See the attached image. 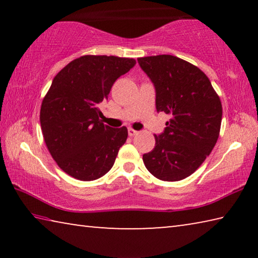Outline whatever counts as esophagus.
<instances>
[{"instance_id":"34e87169","label":"esophagus","mask_w":258,"mask_h":258,"mask_svg":"<svg viewBox=\"0 0 258 258\" xmlns=\"http://www.w3.org/2000/svg\"><path fill=\"white\" fill-rule=\"evenodd\" d=\"M139 132L138 131H135L133 128H128V135L130 137H134V135H137Z\"/></svg>"}]
</instances>
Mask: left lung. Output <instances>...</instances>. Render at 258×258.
<instances>
[{
	"instance_id": "1",
	"label": "left lung",
	"mask_w": 258,
	"mask_h": 258,
	"mask_svg": "<svg viewBox=\"0 0 258 258\" xmlns=\"http://www.w3.org/2000/svg\"><path fill=\"white\" fill-rule=\"evenodd\" d=\"M156 90V109L171 116L155 135L154 150L143 163L161 181H180L197 171L220 135L222 103L198 67L169 54L139 58Z\"/></svg>"
}]
</instances>
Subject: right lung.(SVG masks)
Here are the masks:
<instances>
[{"mask_svg":"<svg viewBox=\"0 0 258 258\" xmlns=\"http://www.w3.org/2000/svg\"><path fill=\"white\" fill-rule=\"evenodd\" d=\"M137 61L83 55L61 69L43 99L40 121L52 158L68 175L93 181L110 171L127 128L103 124L99 106Z\"/></svg>","mask_w":258,"mask_h":258,"instance_id":"obj_1","label":"right lung"}]
</instances>
